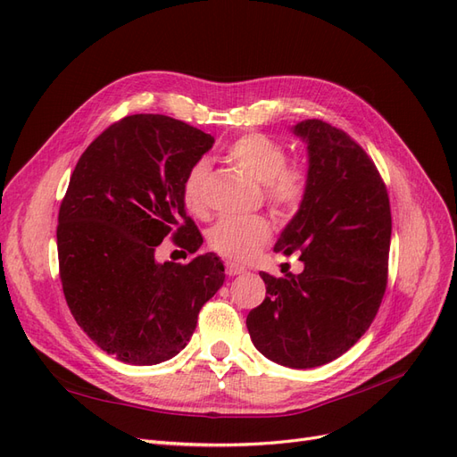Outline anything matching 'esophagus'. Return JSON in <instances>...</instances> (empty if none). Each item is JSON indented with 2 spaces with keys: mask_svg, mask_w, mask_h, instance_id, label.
I'll return each instance as SVG.
<instances>
[{
  "mask_svg": "<svg viewBox=\"0 0 457 457\" xmlns=\"http://www.w3.org/2000/svg\"><path fill=\"white\" fill-rule=\"evenodd\" d=\"M226 273H228L229 277H235V275L245 273V268L239 266V263H235V262H226Z\"/></svg>",
  "mask_w": 457,
  "mask_h": 457,
  "instance_id": "34e87169",
  "label": "esophagus"
}]
</instances>
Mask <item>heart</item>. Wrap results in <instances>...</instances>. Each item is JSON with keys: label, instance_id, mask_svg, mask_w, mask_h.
<instances>
[{"label": "heart", "instance_id": "heart-1", "mask_svg": "<svg viewBox=\"0 0 457 457\" xmlns=\"http://www.w3.org/2000/svg\"><path fill=\"white\" fill-rule=\"evenodd\" d=\"M228 157L263 186V199L273 209L290 212L298 209L305 199L307 170L302 165L287 163L288 155L285 145L275 138L260 135V132L243 135L229 144ZM207 176L209 163L201 159L195 165H191L182 182L184 207L194 216H203L207 211V201H204ZM270 235L271 224L268 218L228 216L218 220L209 229L207 243L220 256L246 262L268 243Z\"/></svg>", "mask_w": 457, "mask_h": 457}]
</instances>
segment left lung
Returning <instances> with one entry per match:
<instances>
[{"label": "left lung", "mask_w": 457, "mask_h": 457, "mask_svg": "<svg viewBox=\"0 0 457 457\" xmlns=\"http://www.w3.org/2000/svg\"><path fill=\"white\" fill-rule=\"evenodd\" d=\"M307 144V194L275 243L303 271L260 273L266 300L246 317L254 347L288 368L337 359L372 325L387 287V187L361 145L320 120L294 125Z\"/></svg>", "instance_id": "1"}]
</instances>
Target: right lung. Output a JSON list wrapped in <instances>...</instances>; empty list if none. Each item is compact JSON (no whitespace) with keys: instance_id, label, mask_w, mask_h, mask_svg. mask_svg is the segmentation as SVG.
<instances>
[{"instance_id":"obj_1","label":"right lung","mask_w":457,"mask_h":457,"mask_svg":"<svg viewBox=\"0 0 457 457\" xmlns=\"http://www.w3.org/2000/svg\"><path fill=\"white\" fill-rule=\"evenodd\" d=\"M214 138L184 121L137 113L110 125L79 157L58 211V270L70 312L117 361L150 366L186 347L197 315L224 285V263L155 260L170 237L195 253L182 182Z\"/></svg>"}]
</instances>
